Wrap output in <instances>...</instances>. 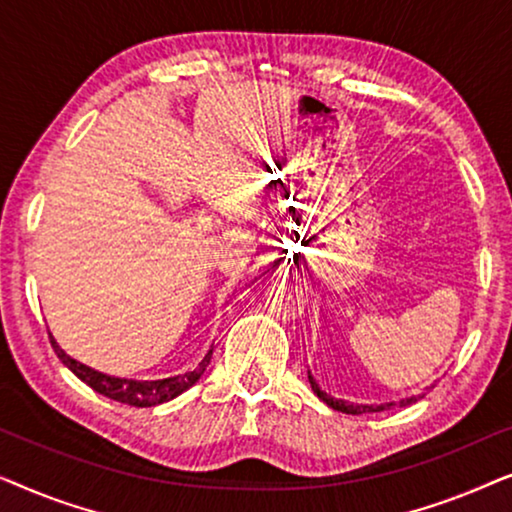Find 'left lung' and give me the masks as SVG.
<instances>
[{
	"instance_id": "8db88e82",
	"label": "left lung",
	"mask_w": 512,
	"mask_h": 512,
	"mask_svg": "<svg viewBox=\"0 0 512 512\" xmlns=\"http://www.w3.org/2000/svg\"><path fill=\"white\" fill-rule=\"evenodd\" d=\"M307 380H310L314 394H317V396L321 398V401H324V403L328 405V408H333V410H338V412H345V415H363V412H382V410L391 408V405H401V408H405V405L417 403V398H422V396H410V398H401V401H398V403H382V405H354V403L342 401V398H333V396H328L326 391H321V387L317 384V380H314V377H312L310 370H307Z\"/></svg>"
}]
</instances>
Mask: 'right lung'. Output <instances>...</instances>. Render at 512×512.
I'll list each match as a JSON object with an SVG mask.
<instances>
[{
	"instance_id": "1",
	"label": "right lung",
	"mask_w": 512,
	"mask_h": 512,
	"mask_svg": "<svg viewBox=\"0 0 512 512\" xmlns=\"http://www.w3.org/2000/svg\"><path fill=\"white\" fill-rule=\"evenodd\" d=\"M48 338H51V345L55 349V354H58V359L65 363V366L72 370L81 382H86L90 389H95L97 394L111 398V401L135 405V408H153V405L167 403L172 401V398H177L179 394H184L186 389H191L193 384L200 380L202 373H205L209 366V361H212V349H209L205 359L198 363V368L188 370L184 375L165 377V380H128V377L104 375L100 370L72 359L67 352H62L53 335H48Z\"/></svg>"
}]
</instances>
